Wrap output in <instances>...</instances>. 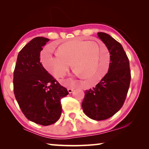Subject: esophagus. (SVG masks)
Masks as SVG:
<instances>
[{
  "mask_svg": "<svg viewBox=\"0 0 149 149\" xmlns=\"http://www.w3.org/2000/svg\"><path fill=\"white\" fill-rule=\"evenodd\" d=\"M74 88H68V92H69V93H72V91H74Z\"/></svg>",
  "mask_w": 149,
  "mask_h": 149,
  "instance_id": "obj_1",
  "label": "esophagus"
}]
</instances>
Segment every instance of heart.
Here are the masks:
<instances>
[{
  "instance_id": "b5f03b06",
  "label": "heart",
  "mask_w": 149,
  "mask_h": 149,
  "mask_svg": "<svg viewBox=\"0 0 149 149\" xmlns=\"http://www.w3.org/2000/svg\"><path fill=\"white\" fill-rule=\"evenodd\" d=\"M42 62L47 71L56 79L65 76L72 64L75 74L82 79L92 80L91 85H95L107 74L110 54L101 43L77 38L60 45L58 53L54 54L50 48L45 49L42 54Z\"/></svg>"
}]
</instances>
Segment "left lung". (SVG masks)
<instances>
[{
    "label": "left lung",
    "instance_id": "left-lung-1",
    "mask_svg": "<svg viewBox=\"0 0 149 149\" xmlns=\"http://www.w3.org/2000/svg\"><path fill=\"white\" fill-rule=\"evenodd\" d=\"M98 37L110 52L109 68L95 87L85 91L82 108L88 117L99 121L112 117L122 107L129 90L131 71L122 45L105 33H98Z\"/></svg>",
    "mask_w": 149,
    "mask_h": 149
}]
</instances>
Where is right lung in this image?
Here are the masks:
<instances>
[{
    "label": "right lung",
    "instance_id": "1",
    "mask_svg": "<svg viewBox=\"0 0 149 149\" xmlns=\"http://www.w3.org/2000/svg\"><path fill=\"white\" fill-rule=\"evenodd\" d=\"M45 37L33 39L20 50L14 71V93L27 119L37 124L54 123L61 116L60 99L69 94L40 62Z\"/></svg>",
    "mask_w": 149,
    "mask_h": 149
}]
</instances>
